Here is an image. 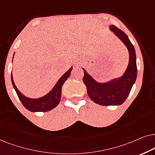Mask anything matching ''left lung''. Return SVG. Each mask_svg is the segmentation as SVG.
Here are the masks:
<instances>
[{"mask_svg": "<svg viewBox=\"0 0 155 155\" xmlns=\"http://www.w3.org/2000/svg\"><path fill=\"white\" fill-rule=\"evenodd\" d=\"M109 28L127 48L129 51L128 66L122 76L106 83L97 82L83 69V81L87 88L88 96L94 103L101 106H119L126 100L136 81V54L134 46L124 32L113 25L109 26Z\"/></svg>", "mask_w": 155, "mask_h": 155, "instance_id": "8db88e82", "label": "left lung"}]
</instances>
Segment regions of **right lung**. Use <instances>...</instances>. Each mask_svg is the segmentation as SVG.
Here are the masks:
<instances>
[{
	"label": "right lung",
	"instance_id": "right-lung-1",
	"mask_svg": "<svg viewBox=\"0 0 155 155\" xmlns=\"http://www.w3.org/2000/svg\"><path fill=\"white\" fill-rule=\"evenodd\" d=\"M71 69L72 67L70 68L64 74H63L62 76L55 84V86H54V88L48 94L39 98H30L25 96L16 87L15 84L14 83L12 73L11 81L13 84V88H15V91L17 93L18 98H19L22 105L25 106V108L31 112H46V111L52 110L53 108H54L59 105L61 96V88H62L64 82L69 77Z\"/></svg>",
	"mask_w": 155,
	"mask_h": 155
}]
</instances>
